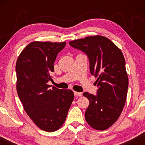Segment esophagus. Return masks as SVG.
<instances>
[{"label":"esophagus","mask_w":145,"mask_h":145,"mask_svg":"<svg viewBox=\"0 0 145 145\" xmlns=\"http://www.w3.org/2000/svg\"><path fill=\"white\" fill-rule=\"evenodd\" d=\"M74 96H82V93H80V92H74Z\"/></svg>","instance_id":"obj_1"}]
</instances>
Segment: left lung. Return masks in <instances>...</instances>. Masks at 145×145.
<instances>
[{
	"label": "left lung",
	"mask_w": 145,
	"mask_h": 145,
	"mask_svg": "<svg viewBox=\"0 0 145 145\" xmlns=\"http://www.w3.org/2000/svg\"><path fill=\"white\" fill-rule=\"evenodd\" d=\"M69 44L86 53L90 73L97 78L96 96L83 93L90 102L85 119L95 129L106 130L118 120L126 102L129 80L123 55L112 41L102 35L71 41Z\"/></svg>",
	"instance_id": "8db88e82"
}]
</instances>
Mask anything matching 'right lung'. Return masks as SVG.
Instances as JSON below:
<instances>
[{
    "instance_id": "1",
    "label": "right lung",
    "mask_w": 145,
    "mask_h": 145,
    "mask_svg": "<svg viewBox=\"0 0 145 145\" xmlns=\"http://www.w3.org/2000/svg\"><path fill=\"white\" fill-rule=\"evenodd\" d=\"M65 45L66 42L33 41L22 51L16 65V90L24 109L39 129L47 132L63 125L74 99L72 90L47 84L52 80L57 54Z\"/></svg>"
}]
</instances>
